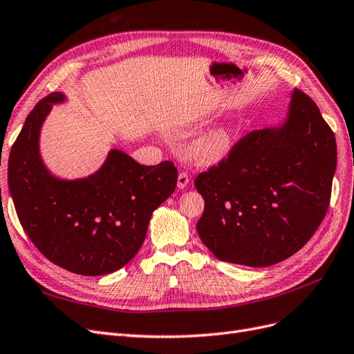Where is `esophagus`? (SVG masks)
<instances>
[{
  "mask_svg": "<svg viewBox=\"0 0 354 354\" xmlns=\"http://www.w3.org/2000/svg\"><path fill=\"white\" fill-rule=\"evenodd\" d=\"M188 184H189V176H188V174H187V172H180V174L178 175V188H179V189H184V188L188 187Z\"/></svg>",
  "mask_w": 354,
  "mask_h": 354,
  "instance_id": "1",
  "label": "esophagus"
}]
</instances>
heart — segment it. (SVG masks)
I'll return each mask as SVG.
<instances>
[{
	"mask_svg": "<svg viewBox=\"0 0 354 354\" xmlns=\"http://www.w3.org/2000/svg\"><path fill=\"white\" fill-rule=\"evenodd\" d=\"M235 133L231 127H218L197 135L189 142L188 153L194 162L200 165L218 163L231 153Z\"/></svg>",
	"mask_w": 354,
	"mask_h": 354,
	"instance_id": "obj_1",
	"label": "heart"
}]
</instances>
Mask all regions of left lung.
Masks as SVG:
<instances>
[{
  "label": "left lung",
  "mask_w": 354,
  "mask_h": 354,
  "mask_svg": "<svg viewBox=\"0 0 354 354\" xmlns=\"http://www.w3.org/2000/svg\"><path fill=\"white\" fill-rule=\"evenodd\" d=\"M335 169L333 129L294 89L281 127L248 132L194 180L204 198L203 244L222 261L252 268L288 259L324 221Z\"/></svg>",
  "instance_id": "obj_1"
}]
</instances>
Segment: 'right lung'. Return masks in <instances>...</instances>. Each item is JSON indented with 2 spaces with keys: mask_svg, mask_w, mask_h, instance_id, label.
Wrapping results in <instances>:
<instances>
[{
  "mask_svg": "<svg viewBox=\"0 0 354 354\" xmlns=\"http://www.w3.org/2000/svg\"><path fill=\"white\" fill-rule=\"evenodd\" d=\"M53 93L35 106L11 147L8 188L25 232L54 265L85 277L123 268L141 248L153 212L172 196V162L144 166L111 150L94 175L53 176L39 154L41 127L55 102Z\"/></svg>",
  "mask_w": 354,
  "mask_h": 354,
  "instance_id": "right-lung-1",
  "label": "right lung"
}]
</instances>
